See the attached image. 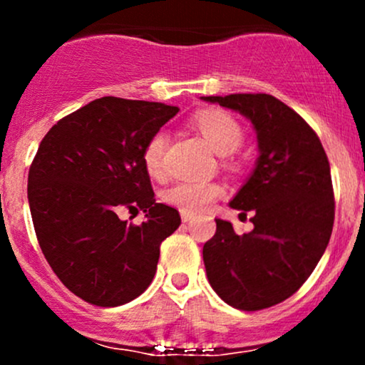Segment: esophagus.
I'll return each instance as SVG.
<instances>
[{
  "mask_svg": "<svg viewBox=\"0 0 365 365\" xmlns=\"http://www.w3.org/2000/svg\"><path fill=\"white\" fill-rule=\"evenodd\" d=\"M180 216H182V221H192L195 217L194 212H188V211H180Z\"/></svg>",
  "mask_w": 365,
  "mask_h": 365,
  "instance_id": "obj_1",
  "label": "esophagus"
}]
</instances>
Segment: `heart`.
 <instances>
[{"label": "heart", "mask_w": 365, "mask_h": 365, "mask_svg": "<svg viewBox=\"0 0 365 365\" xmlns=\"http://www.w3.org/2000/svg\"><path fill=\"white\" fill-rule=\"evenodd\" d=\"M192 125L204 140L216 150L217 154H232L244 142V128L230 113L221 110L199 111L192 118ZM168 145V137L163 130H158L145 142L142 149V161L150 177L159 178L165 173V153ZM225 188L217 182H185L175 183L165 192V200L171 206L182 211L202 212L211 206Z\"/></svg>", "instance_id": "b5f03b06"}]
</instances>
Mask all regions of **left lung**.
Listing matches in <instances>:
<instances>
[{"instance_id":"obj_1","label":"left lung","mask_w":365,"mask_h":365,"mask_svg":"<svg viewBox=\"0 0 365 365\" xmlns=\"http://www.w3.org/2000/svg\"><path fill=\"white\" fill-rule=\"evenodd\" d=\"M252 121L259 158L230 206L252 212L254 230L237 235L216 220L204 244L207 279L226 304L261 311L307 282L328 247L334 221L329 161L317 133L299 113L269 94L209 96Z\"/></svg>"}]
</instances>
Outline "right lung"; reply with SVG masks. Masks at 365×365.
<instances>
[{
	"label": "right lung",
	"mask_w": 365,
	"mask_h": 365,
	"mask_svg": "<svg viewBox=\"0 0 365 365\" xmlns=\"http://www.w3.org/2000/svg\"><path fill=\"white\" fill-rule=\"evenodd\" d=\"M178 113L163 103L106 96L61 118L29 170V206L46 261L70 292L99 307L137 299L156 274L159 245L178 211L156 202L142 149ZM144 210L142 225L120 208Z\"/></svg>",
	"instance_id": "right-lung-1"
}]
</instances>
